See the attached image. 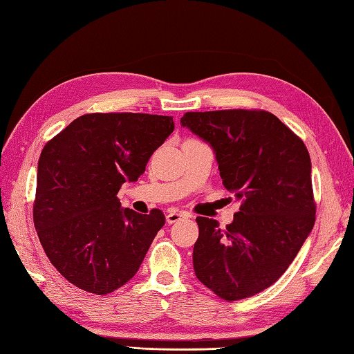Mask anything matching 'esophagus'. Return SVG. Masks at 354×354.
Segmentation results:
<instances>
[{"mask_svg": "<svg viewBox=\"0 0 354 354\" xmlns=\"http://www.w3.org/2000/svg\"><path fill=\"white\" fill-rule=\"evenodd\" d=\"M184 217H187V214H185V213H183V212H176V209H171V212H169V213H167V216H165V222L171 225V223H176L178 221L184 219Z\"/></svg>", "mask_w": 354, "mask_h": 354, "instance_id": "1", "label": "esophagus"}]
</instances>
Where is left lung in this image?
<instances>
[{
	"mask_svg": "<svg viewBox=\"0 0 354 354\" xmlns=\"http://www.w3.org/2000/svg\"><path fill=\"white\" fill-rule=\"evenodd\" d=\"M181 126L213 149L225 189L240 202L225 230L196 219L194 274L227 301L252 297L284 274L313 228L309 152L266 111L187 112Z\"/></svg>",
	"mask_w": 354,
	"mask_h": 354,
	"instance_id": "left-lung-1",
	"label": "left lung"
}]
</instances>
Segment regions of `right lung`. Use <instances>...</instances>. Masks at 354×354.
<instances>
[{
  "instance_id": "add662e5",
  "label": "right lung",
  "mask_w": 354,
  "mask_h": 354,
  "mask_svg": "<svg viewBox=\"0 0 354 354\" xmlns=\"http://www.w3.org/2000/svg\"><path fill=\"white\" fill-rule=\"evenodd\" d=\"M173 129L165 115L85 114L42 149L35 228L53 266L74 286L106 295L137 274L165 217L122 208L117 193L145 173Z\"/></svg>"
}]
</instances>
